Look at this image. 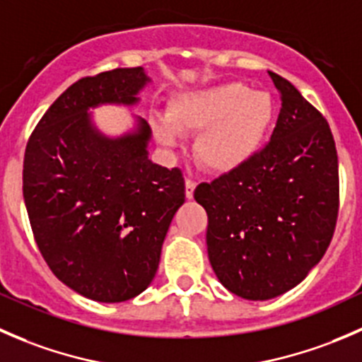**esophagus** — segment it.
Listing matches in <instances>:
<instances>
[{"instance_id": "34e87169", "label": "esophagus", "mask_w": 362, "mask_h": 362, "mask_svg": "<svg viewBox=\"0 0 362 362\" xmlns=\"http://www.w3.org/2000/svg\"><path fill=\"white\" fill-rule=\"evenodd\" d=\"M194 189H196V182L192 180H185V198L187 199H192L194 198Z\"/></svg>"}]
</instances>
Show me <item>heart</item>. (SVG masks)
I'll return each instance as SVG.
<instances>
[{
    "label": "heart",
    "instance_id": "1",
    "mask_svg": "<svg viewBox=\"0 0 362 362\" xmlns=\"http://www.w3.org/2000/svg\"><path fill=\"white\" fill-rule=\"evenodd\" d=\"M168 122L156 124L163 147H175L180 134H198L194 156L208 171L235 173L264 145L275 120V101L266 90L242 82L184 90L171 101Z\"/></svg>",
    "mask_w": 362,
    "mask_h": 362
}]
</instances>
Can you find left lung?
Masks as SVG:
<instances>
[{
    "label": "left lung",
    "instance_id": "8db88e82",
    "mask_svg": "<svg viewBox=\"0 0 362 362\" xmlns=\"http://www.w3.org/2000/svg\"><path fill=\"white\" fill-rule=\"evenodd\" d=\"M282 100L272 141L242 170L199 184L208 259L229 293L266 301L306 279L333 238L338 156L327 120L268 71Z\"/></svg>",
    "mask_w": 362,
    "mask_h": 362
}]
</instances>
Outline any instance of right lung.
Instances as JSON below:
<instances>
[{
    "mask_svg": "<svg viewBox=\"0 0 362 362\" xmlns=\"http://www.w3.org/2000/svg\"><path fill=\"white\" fill-rule=\"evenodd\" d=\"M144 68H117L69 86L28 141L23 192L36 245L69 289L100 303L141 294L154 280L171 218L185 202L178 168L148 159L152 129L134 115L105 134L94 108L134 107L151 83Z\"/></svg>",
    "mask_w": 362,
    "mask_h": 362,
    "instance_id": "1",
    "label": "right lung"
}]
</instances>
